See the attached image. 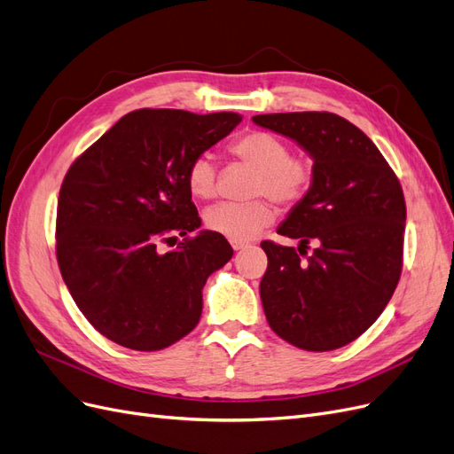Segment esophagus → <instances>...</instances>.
Wrapping results in <instances>:
<instances>
[{"mask_svg": "<svg viewBox=\"0 0 454 454\" xmlns=\"http://www.w3.org/2000/svg\"><path fill=\"white\" fill-rule=\"evenodd\" d=\"M230 243L233 247V251H241V248L248 247V243H245V241H230Z\"/></svg>", "mask_w": 454, "mask_h": 454, "instance_id": "1", "label": "esophagus"}]
</instances>
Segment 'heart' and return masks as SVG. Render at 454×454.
<instances>
[{"mask_svg":"<svg viewBox=\"0 0 454 454\" xmlns=\"http://www.w3.org/2000/svg\"><path fill=\"white\" fill-rule=\"evenodd\" d=\"M231 156L253 166L251 194L268 196L281 206H296L313 184V164L307 158L292 156L290 147L270 131L253 129L230 143ZM216 164L209 154H200L186 169L190 194L211 200L216 192ZM273 221V209L266 198L251 201H223L203 215L207 230L231 241H248Z\"/></svg>","mask_w":454,"mask_h":454,"instance_id":"b5f03b06","label":"heart"}]
</instances>
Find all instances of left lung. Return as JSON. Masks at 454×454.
<instances>
[{
	"label": "left lung",
	"instance_id": "left-lung-1",
	"mask_svg": "<svg viewBox=\"0 0 454 454\" xmlns=\"http://www.w3.org/2000/svg\"><path fill=\"white\" fill-rule=\"evenodd\" d=\"M313 158V184L277 233L262 241L260 298L271 330L305 350H333L368 330L390 301L403 266V190L360 128L333 113L256 114ZM315 242L309 255L306 248Z\"/></svg>",
	"mask_w": 454,
	"mask_h": 454
}]
</instances>
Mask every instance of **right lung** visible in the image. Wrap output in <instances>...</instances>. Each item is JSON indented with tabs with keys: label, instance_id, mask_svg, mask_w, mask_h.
<instances>
[{
	"label": "right lung",
	"instance_id": "right-lung-1",
	"mask_svg": "<svg viewBox=\"0 0 454 454\" xmlns=\"http://www.w3.org/2000/svg\"><path fill=\"white\" fill-rule=\"evenodd\" d=\"M241 122L238 113L137 109L67 169L56 209V258L81 313L107 340L160 350L192 332L207 277L231 258L201 230L190 162ZM184 238L160 254L158 242Z\"/></svg>",
	"mask_w": 454,
	"mask_h": 454
}]
</instances>
